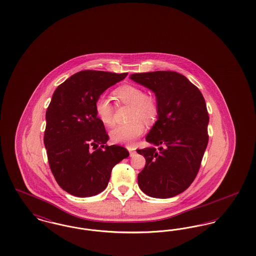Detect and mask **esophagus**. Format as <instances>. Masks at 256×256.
<instances>
[{"instance_id": "1", "label": "esophagus", "mask_w": 256, "mask_h": 256, "mask_svg": "<svg viewBox=\"0 0 256 256\" xmlns=\"http://www.w3.org/2000/svg\"><path fill=\"white\" fill-rule=\"evenodd\" d=\"M126 148H128V152H130V156H134V154H135V150H134V146H126Z\"/></svg>"}]
</instances>
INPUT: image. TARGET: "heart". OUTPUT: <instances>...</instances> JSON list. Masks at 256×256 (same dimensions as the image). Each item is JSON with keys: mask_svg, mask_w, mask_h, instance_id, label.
Wrapping results in <instances>:
<instances>
[{"mask_svg": "<svg viewBox=\"0 0 256 256\" xmlns=\"http://www.w3.org/2000/svg\"><path fill=\"white\" fill-rule=\"evenodd\" d=\"M116 98L132 108L130 122L116 126L111 132V140L115 143L130 145L145 132V124H152L159 113L158 100L152 94H146L140 87L120 86L114 91ZM98 118L104 124L111 126L115 122V111L108 98L100 96L95 102Z\"/></svg>", "mask_w": 256, "mask_h": 256, "instance_id": "heart-1", "label": "heart"}]
</instances>
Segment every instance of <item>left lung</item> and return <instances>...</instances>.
Returning <instances> with one entry per match:
<instances>
[{"label": "left lung", "instance_id": "8db88e82", "mask_svg": "<svg viewBox=\"0 0 256 256\" xmlns=\"http://www.w3.org/2000/svg\"><path fill=\"white\" fill-rule=\"evenodd\" d=\"M130 80L152 90L158 100V121L136 150L146 159L138 185L146 195L168 198L194 182L208 143L209 116L204 98L183 74L172 71L132 74Z\"/></svg>", "mask_w": 256, "mask_h": 256}]
</instances>
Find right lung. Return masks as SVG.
I'll return each instance as SVG.
<instances>
[{
    "mask_svg": "<svg viewBox=\"0 0 256 256\" xmlns=\"http://www.w3.org/2000/svg\"><path fill=\"white\" fill-rule=\"evenodd\" d=\"M128 73L86 70L58 86L46 112L44 144L50 168L61 188L86 198L102 192L112 168L126 158V148L106 143L110 137L95 111V102Z\"/></svg>",
    "mask_w": 256,
    "mask_h": 256,
    "instance_id": "right-lung-1",
    "label": "right lung"
}]
</instances>
